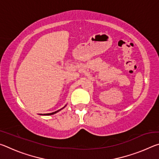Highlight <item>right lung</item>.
<instances>
[{
  "mask_svg": "<svg viewBox=\"0 0 159 159\" xmlns=\"http://www.w3.org/2000/svg\"><path fill=\"white\" fill-rule=\"evenodd\" d=\"M64 107H64L63 108H64ZM63 108H61V109H59V110H57V111H55V112H52V113H50V114H41L40 115H43V116H49V115H52V114H56V113L57 112H58V111H60V110H61Z\"/></svg>",
  "mask_w": 159,
  "mask_h": 159,
  "instance_id": "obj_1",
  "label": "right lung"
}]
</instances>
